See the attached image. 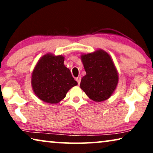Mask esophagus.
I'll return each mask as SVG.
<instances>
[{"instance_id": "obj_1", "label": "esophagus", "mask_w": 153, "mask_h": 153, "mask_svg": "<svg viewBox=\"0 0 153 153\" xmlns=\"http://www.w3.org/2000/svg\"><path fill=\"white\" fill-rule=\"evenodd\" d=\"M76 81H77V83H78L79 85L80 84V83H81V77H77V78H76Z\"/></svg>"}]
</instances>
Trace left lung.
<instances>
[{"mask_svg": "<svg viewBox=\"0 0 153 153\" xmlns=\"http://www.w3.org/2000/svg\"><path fill=\"white\" fill-rule=\"evenodd\" d=\"M81 59L86 72L81 79V88L93 101L108 100L118 83V73L111 56L100 49L81 54Z\"/></svg>", "mask_w": 153, "mask_h": 153, "instance_id": "8db88e82", "label": "left lung"}]
</instances>
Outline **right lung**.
<instances>
[{"instance_id": "1", "label": "right lung", "mask_w": 153, "mask_h": 153, "mask_svg": "<svg viewBox=\"0 0 153 153\" xmlns=\"http://www.w3.org/2000/svg\"><path fill=\"white\" fill-rule=\"evenodd\" d=\"M65 57L47 53L39 58L31 76L33 92L39 100L57 104L65 97L70 89L78 83L64 65Z\"/></svg>"}]
</instances>
